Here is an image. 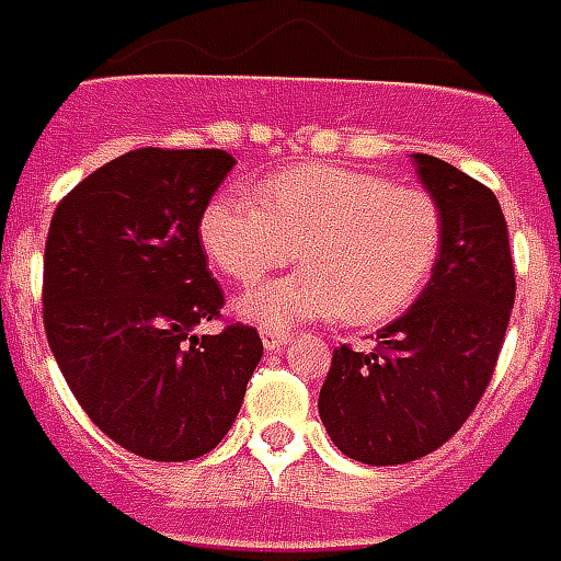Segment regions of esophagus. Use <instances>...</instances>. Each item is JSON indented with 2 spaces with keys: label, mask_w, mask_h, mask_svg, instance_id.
I'll list each match as a JSON object with an SVG mask.
<instances>
[{
  "label": "esophagus",
  "mask_w": 561,
  "mask_h": 561,
  "mask_svg": "<svg viewBox=\"0 0 561 561\" xmlns=\"http://www.w3.org/2000/svg\"><path fill=\"white\" fill-rule=\"evenodd\" d=\"M260 335L265 351H284L289 341V332H284V329H262Z\"/></svg>",
  "instance_id": "esophagus-1"
}]
</instances>
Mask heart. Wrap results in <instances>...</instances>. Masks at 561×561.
<instances>
[{"label":"heart","instance_id":"1","mask_svg":"<svg viewBox=\"0 0 561 561\" xmlns=\"http://www.w3.org/2000/svg\"><path fill=\"white\" fill-rule=\"evenodd\" d=\"M210 265L236 284L301 268L238 296L236 308L262 329L332 317L380 323L423 293L444 244V217L420 186L341 165L308 162L265 178L248 193L214 196L198 217Z\"/></svg>","mask_w":561,"mask_h":561}]
</instances>
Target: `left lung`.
<instances>
[{"mask_svg": "<svg viewBox=\"0 0 561 561\" xmlns=\"http://www.w3.org/2000/svg\"><path fill=\"white\" fill-rule=\"evenodd\" d=\"M444 217V244L420 299L377 332V347H337L320 420L344 456L404 465L453 438L486 392L514 308L507 224L490 186L414 153Z\"/></svg>", "mask_w": 561, "mask_h": 561, "instance_id": "left-lung-1", "label": "left lung"}]
</instances>
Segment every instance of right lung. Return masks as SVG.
Segmentation results:
<instances>
[{
  "mask_svg": "<svg viewBox=\"0 0 561 561\" xmlns=\"http://www.w3.org/2000/svg\"><path fill=\"white\" fill-rule=\"evenodd\" d=\"M236 160L226 150H129L71 190L45 244V332L87 416L153 462L210 453L262 359L260 332L220 317L198 217Z\"/></svg>",
  "mask_w": 561,
  "mask_h": 561,
  "instance_id": "obj_1",
  "label": "right lung"
}]
</instances>
